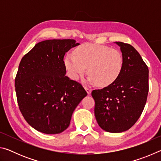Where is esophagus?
I'll list each match as a JSON object with an SVG mask.
<instances>
[{"instance_id": "1", "label": "esophagus", "mask_w": 161, "mask_h": 161, "mask_svg": "<svg viewBox=\"0 0 161 161\" xmlns=\"http://www.w3.org/2000/svg\"><path fill=\"white\" fill-rule=\"evenodd\" d=\"M84 89H85V90L86 91L87 94H91V92H92V89L91 88H89V87L85 86V87H84Z\"/></svg>"}]
</instances>
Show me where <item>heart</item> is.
Wrapping results in <instances>:
<instances>
[{"label":"heart","mask_w":161,"mask_h":161,"mask_svg":"<svg viewBox=\"0 0 161 161\" xmlns=\"http://www.w3.org/2000/svg\"><path fill=\"white\" fill-rule=\"evenodd\" d=\"M74 54H68L64 59L67 75L72 80H77L87 67L88 80L104 87L113 84L123 69V54L117 49L84 44L76 48Z\"/></svg>","instance_id":"b5f03b06"}]
</instances>
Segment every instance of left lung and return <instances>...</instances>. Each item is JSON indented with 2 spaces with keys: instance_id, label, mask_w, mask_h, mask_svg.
<instances>
[{
  "instance_id": "1",
  "label": "left lung",
  "mask_w": 161,
  "mask_h": 161,
  "mask_svg": "<svg viewBox=\"0 0 161 161\" xmlns=\"http://www.w3.org/2000/svg\"><path fill=\"white\" fill-rule=\"evenodd\" d=\"M121 47L124 67L113 84L92 92L99 126L110 133L129 129L139 119L148 93V68L132 45L116 42Z\"/></svg>"
}]
</instances>
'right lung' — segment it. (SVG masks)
I'll return each instance as SVG.
<instances>
[{"instance_id": "obj_1", "label": "right lung", "mask_w": 161, "mask_h": 161, "mask_svg": "<svg viewBox=\"0 0 161 161\" xmlns=\"http://www.w3.org/2000/svg\"><path fill=\"white\" fill-rule=\"evenodd\" d=\"M80 44L72 39L48 40L24 55L15 79L18 104L24 119L38 131L62 133L86 92L65 75L64 56Z\"/></svg>"}]
</instances>
